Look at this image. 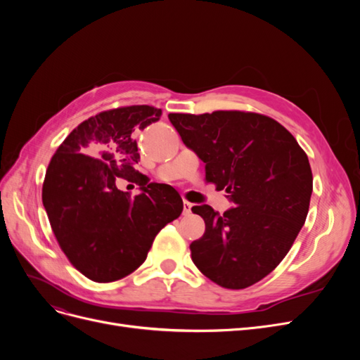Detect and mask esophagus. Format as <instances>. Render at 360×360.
<instances>
[{
  "instance_id": "esophagus-1",
  "label": "esophagus",
  "mask_w": 360,
  "mask_h": 360,
  "mask_svg": "<svg viewBox=\"0 0 360 360\" xmlns=\"http://www.w3.org/2000/svg\"><path fill=\"white\" fill-rule=\"evenodd\" d=\"M191 209H192V204H191L189 201L184 200V201H183V214L188 216V214L191 213Z\"/></svg>"
}]
</instances>
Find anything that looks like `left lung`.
I'll return each instance as SVG.
<instances>
[{
	"instance_id": "8db88e82",
	"label": "left lung",
	"mask_w": 360,
	"mask_h": 360,
	"mask_svg": "<svg viewBox=\"0 0 360 360\" xmlns=\"http://www.w3.org/2000/svg\"><path fill=\"white\" fill-rule=\"evenodd\" d=\"M181 141L205 163V181L234 204L224 214L193 205L205 233L191 243L193 264L230 290L254 285L288 254L307 219L312 171L307 153L276 120L257 112L169 114Z\"/></svg>"
}]
</instances>
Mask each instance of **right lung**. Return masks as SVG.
<instances>
[{
	"mask_svg": "<svg viewBox=\"0 0 360 360\" xmlns=\"http://www.w3.org/2000/svg\"><path fill=\"white\" fill-rule=\"evenodd\" d=\"M148 105L99 112L73 129L52 156L41 200L52 231L72 266L94 282H114L144 263L155 237L181 214L183 201L169 184L139 176L136 129L158 122ZM139 184L130 198L116 183Z\"/></svg>",
	"mask_w": 360,
	"mask_h": 360,
	"instance_id": "right-lung-1",
	"label": "right lung"
}]
</instances>
